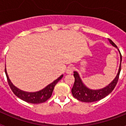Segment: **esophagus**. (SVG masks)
Wrapping results in <instances>:
<instances>
[{
    "mask_svg": "<svg viewBox=\"0 0 126 126\" xmlns=\"http://www.w3.org/2000/svg\"><path fill=\"white\" fill-rule=\"evenodd\" d=\"M73 71H74V67L72 66H69L67 67V69H66V73L67 74H72L73 72Z\"/></svg>",
    "mask_w": 126,
    "mask_h": 126,
    "instance_id": "esophagus-1",
    "label": "esophagus"
}]
</instances>
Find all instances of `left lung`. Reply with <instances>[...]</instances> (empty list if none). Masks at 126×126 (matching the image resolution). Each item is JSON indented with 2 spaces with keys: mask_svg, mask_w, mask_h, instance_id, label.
Wrapping results in <instances>:
<instances>
[{
  "mask_svg": "<svg viewBox=\"0 0 126 126\" xmlns=\"http://www.w3.org/2000/svg\"><path fill=\"white\" fill-rule=\"evenodd\" d=\"M109 41L111 45L117 48V47L116 46L115 43H113L110 39H109ZM119 51V50L118 49ZM120 57H121V64L119 65V68L118 71V73L117 74L115 79L111 82L106 87L103 88L100 90H91L89 89L84 85V83L81 80L79 75L76 71H74V77L75 79L74 85L71 90L72 94L73 96L77 100L83 102H93L96 101L100 100L103 98H105L108 94H109L112 92L115 87L117 81L119 78L120 72L121 70V62H122V55L119 51Z\"/></svg>",
  "mask_w": 126,
  "mask_h": 126,
  "instance_id": "1",
  "label": "left lung"
}]
</instances>
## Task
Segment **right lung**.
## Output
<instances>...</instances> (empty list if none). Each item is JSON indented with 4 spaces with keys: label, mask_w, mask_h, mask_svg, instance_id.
Returning <instances> with one entry per match:
<instances>
[{
    "label": "right lung",
    "mask_w": 126,
    "mask_h": 126,
    "mask_svg": "<svg viewBox=\"0 0 126 126\" xmlns=\"http://www.w3.org/2000/svg\"><path fill=\"white\" fill-rule=\"evenodd\" d=\"M5 75L7 77V79L8 81V84L9 85L10 88H11V90L13 91V93L16 95L18 98L20 99H21L25 101V102H28V103H34V104H36V103H43V102H46L48 99H49L51 97L53 92V90L54 89L55 86L56 85L57 83L62 79L63 77V75H61L59 78H58L56 80L52 82L50 84L47 86L45 88H43V90H40L38 92H26L22 91V90H19L17 88V87H16L15 86L11 83V80L9 78V76L7 75V73L6 68L5 67Z\"/></svg>",
    "instance_id": "1"
}]
</instances>
